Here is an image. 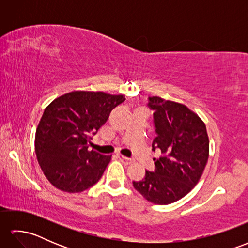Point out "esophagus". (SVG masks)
I'll return each instance as SVG.
<instances>
[{"label":"esophagus","mask_w":248,"mask_h":248,"mask_svg":"<svg viewBox=\"0 0 248 248\" xmlns=\"http://www.w3.org/2000/svg\"><path fill=\"white\" fill-rule=\"evenodd\" d=\"M117 157L119 160H123V161H125V163H128V164H130L131 162H132V160L131 159H129V157H127V156H124V155H117Z\"/></svg>","instance_id":"34e87169"}]
</instances>
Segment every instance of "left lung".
<instances>
[{
    "label": "left lung",
    "instance_id": "1",
    "mask_svg": "<svg viewBox=\"0 0 248 248\" xmlns=\"http://www.w3.org/2000/svg\"><path fill=\"white\" fill-rule=\"evenodd\" d=\"M155 110V138L152 150L155 171L146 170L144 179L133 186L155 204H170L183 198L198 183L209 157V138L202 118L182 103L149 97Z\"/></svg>",
    "mask_w": 248,
    "mask_h": 248
}]
</instances>
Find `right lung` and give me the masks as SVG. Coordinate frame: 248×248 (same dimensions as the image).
<instances>
[{
	"label": "right lung",
	"instance_id": "add662e5",
	"mask_svg": "<svg viewBox=\"0 0 248 248\" xmlns=\"http://www.w3.org/2000/svg\"><path fill=\"white\" fill-rule=\"evenodd\" d=\"M124 100V94L75 91L45 108L36 130L35 152L52 186L80 193L100 180L112 155L88 150L92 135Z\"/></svg>",
	"mask_w": 248,
	"mask_h": 248
}]
</instances>
